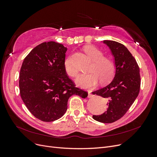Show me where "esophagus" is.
Instances as JSON below:
<instances>
[{
	"instance_id": "1",
	"label": "esophagus",
	"mask_w": 157,
	"mask_h": 157,
	"mask_svg": "<svg viewBox=\"0 0 157 157\" xmlns=\"http://www.w3.org/2000/svg\"><path fill=\"white\" fill-rule=\"evenodd\" d=\"M94 96V95L92 94H91V93H90V92H89L88 91V98H93Z\"/></svg>"
}]
</instances>
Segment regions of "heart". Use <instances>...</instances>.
I'll return each mask as SVG.
<instances>
[{
    "instance_id": "1",
    "label": "heart",
    "mask_w": 157,
    "mask_h": 157,
    "mask_svg": "<svg viewBox=\"0 0 157 157\" xmlns=\"http://www.w3.org/2000/svg\"><path fill=\"white\" fill-rule=\"evenodd\" d=\"M84 50L93 63L88 70L90 73L79 74L75 78L77 86L89 88L96 85L99 80L101 84L110 81L115 75L116 69L113 59L103 56V52L94 46H85ZM64 69L70 77H75L77 74V69L71 62L70 58L65 59Z\"/></svg>"
}]
</instances>
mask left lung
<instances>
[{
	"instance_id": "left-lung-1",
	"label": "left lung",
	"mask_w": 157,
	"mask_h": 157,
	"mask_svg": "<svg viewBox=\"0 0 157 157\" xmlns=\"http://www.w3.org/2000/svg\"><path fill=\"white\" fill-rule=\"evenodd\" d=\"M103 43L109 47L113 56L115 74L107 86L92 92L108 100L107 110L92 117L102 123H112L125 115L138 96L141 84L140 68L126 46L113 40H105Z\"/></svg>"
}]
</instances>
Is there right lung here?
Listing matches in <instances>:
<instances>
[{"label":"right lung","instance_id":"1","mask_svg":"<svg viewBox=\"0 0 157 157\" xmlns=\"http://www.w3.org/2000/svg\"><path fill=\"white\" fill-rule=\"evenodd\" d=\"M67 48L50 41L36 46L23 61L19 87L21 98L32 115L44 122L59 119L67 109L69 98L88 93L75 87L64 69Z\"/></svg>","mask_w":157,"mask_h":157}]
</instances>
